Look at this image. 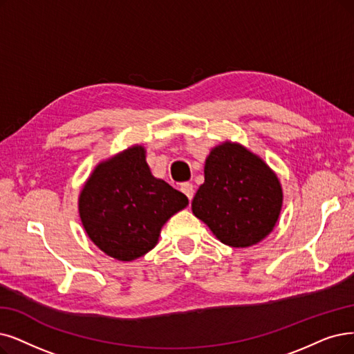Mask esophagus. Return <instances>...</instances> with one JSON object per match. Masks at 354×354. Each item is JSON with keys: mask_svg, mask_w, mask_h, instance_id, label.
<instances>
[{"mask_svg": "<svg viewBox=\"0 0 354 354\" xmlns=\"http://www.w3.org/2000/svg\"><path fill=\"white\" fill-rule=\"evenodd\" d=\"M180 190L185 193L187 196V199L192 201L193 199V194H194V187L192 183H183V185L180 186Z\"/></svg>", "mask_w": 354, "mask_h": 354, "instance_id": "34e87169", "label": "esophagus"}]
</instances>
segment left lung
Segmentation results:
<instances>
[{"label": "left lung", "instance_id": "8db88e82", "mask_svg": "<svg viewBox=\"0 0 354 354\" xmlns=\"http://www.w3.org/2000/svg\"><path fill=\"white\" fill-rule=\"evenodd\" d=\"M281 199L272 169L241 145L225 142L207 157L192 209L223 244L244 248L270 234Z\"/></svg>", "mask_w": 354, "mask_h": 354}]
</instances>
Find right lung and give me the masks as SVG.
Listing matches in <instances>:
<instances>
[{
	"label": "right lung",
	"mask_w": 354,
	"mask_h": 354,
	"mask_svg": "<svg viewBox=\"0 0 354 354\" xmlns=\"http://www.w3.org/2000/svg\"><path fill=\"white\" fill-rule=\"evenodd\" d=\"M187 203L151 174L144 148L133 147L94 169L80 196V216L98 248L131 261L155 247L161 226Z\"/></svg>",
	"instance_id": "right-lung-1"
}]
</instances>
